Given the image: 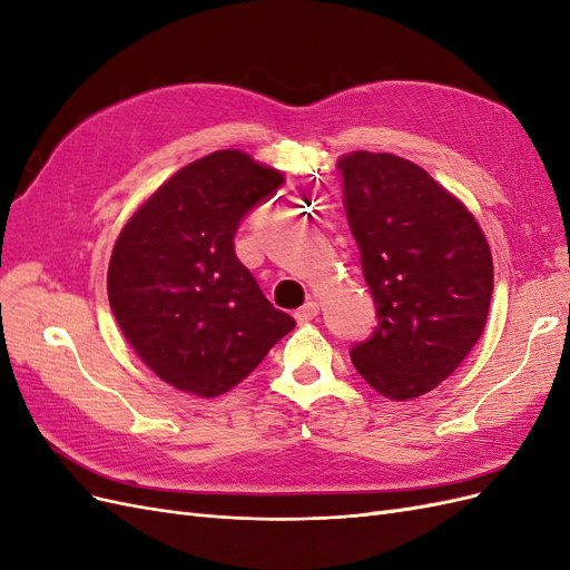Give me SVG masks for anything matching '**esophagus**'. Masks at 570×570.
Wrapping results in <instances>:
<instances>
[{
  "mask_svg": "<svg viewBox=\"0 0 570 570\" xmlns=\"http://www.w3.org/2000/svg\"><path fill=\"white\" fill-rule=\"evenodd\" d=\"M316 316H318V302H306L302 308H297V312H295L297 323H308Z\"/></svg>",
  "mask_w": 570,
  "mask_h": 570,
  "instance_id": "1",
  "label": "esophagus"
}]
</instances>
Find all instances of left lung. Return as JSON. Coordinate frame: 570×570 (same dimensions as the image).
Returning <instances> with one entry per match:
<instances>
[{
    "mask_svg": "<svg viewBox=\"0 0 570 570\" xmlns=\"http://www.w3.org/2000/svg\"><path fill=\"white\" fill-rule=\"evenodd\" d=\"M344 209L377 304V331L352 350L387 400L435 390L475 347L492 299V254L475 216L409 159L340 157Z\"/></svg>",
    "mask_w": 570,
    "mask_h": 570,
    "instance_id": "8db88e82",
    "label": "left lung"
}]
</instances>
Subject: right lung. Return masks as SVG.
I'll return each mask as SVG.
<instances>
[{"label":"right lung","mask_w":570,"mask_h":570,"mask_svg":"<svg viewBox=\"0 0 570 570\" xmlns=\"http://www.w3.org/2000/svg\"><path fill=\"white\" fill-rule=\"evenodd\" d=\"M285 176L239 149L183 166L120 228L107 292L135 354L164 383L218 396L262 364L295 318L235 256L239 220Z\"/></svg>","instance_id":"add662e5"}]
</instances>
